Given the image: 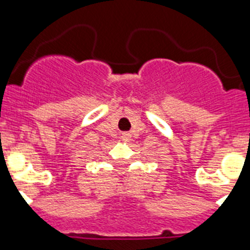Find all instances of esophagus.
<instances>
[{"mask_svg":"<svg viewBox=\"0 0 250 250\" xmlns=\"http://www.w3.org/2000/svg\"><path fill=\"white\" fill-rule=\"evenodd\" d=\"M121 139H122L125 143L129 142V140L132 139V134H130V133H128V132L122 133V135H121Z\"/></svg>","mask_w":250,"mask_h":250,"instance_id":"34e87169","label":"esophagus"}]
</instances>
